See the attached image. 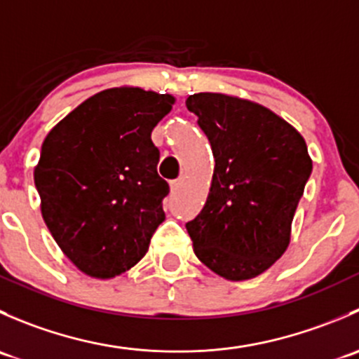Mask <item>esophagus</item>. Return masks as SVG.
Here are the masks:
<instances>
[{
  "instance_id": "1",
  "label": "esophagus",
  "mask_w": 359,
  "mask_h": 359,
  "mask_svg": "<svg viewBox=\"0 0 359 359\" xmlns=\"http://www.w3.org/2000/svg\"><path fill=\"white\" fill-rule=\"evenodd\" d=\"M182 184H184V177H179V179L172 180V182H170V189H172V193L179 191L180 187H182Z\"/></svg>"
}]
</instances>
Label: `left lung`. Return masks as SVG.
<instances>
[{"label": "left lung", "instance_id": "8db88e82", "mask_svg": "<svg viewBox=\"0 0 359 359\" xmlns=\"http://www.w3.org/2000/svg\"><path fill=\"white\" fill-rule=\"evenodd\" d=\"M186 106L215 158L205 206L186 224L194 253L226 280L259 276L290 243L313 172L306 140L271 109L240 97L194 93Z\"/></svg>", "mask_w": 359, "mask_h": 359}]
</instances>
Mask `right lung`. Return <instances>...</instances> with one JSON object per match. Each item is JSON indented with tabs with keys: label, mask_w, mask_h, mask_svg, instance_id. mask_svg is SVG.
<instances>
[{
	"label": "right lung",
	"mask_w": 359,
	"mask_h": 359,
	"mask_svg": "<svg viewBox=\"0 0 359 359\" xmlns=\"http://www.w3.org/2000/svg\"><path fill=\"white\" fill-rule=\"evenodd\" d=\"M173 102L137 86L104 90L46 135L34 168L41 215L81 273L109 280L128 271L165 220L170 187L151 132Z\"/></svg>",
	"instance_id": "add662e5"
}]
</instances>
